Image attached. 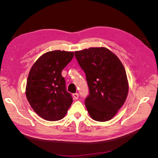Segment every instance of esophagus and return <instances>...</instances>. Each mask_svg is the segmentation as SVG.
Returning a JSON list of instances; mask_svg holds the SVG:
<instances>
[{"label":"esophagus","mask_w":158,"mask_h":158,"mask_svg":"<svg viewBox=\"0 0 158 158\" xmlns=\"http://www.w3.org/2000/svg\"><path fill=\"white\" fill-rule=\"evenodd\" d=\"M73 97L75 99H78V97H79V94L78 93H75V94H73Z\"/></svg>","instance_id":"obj_1"}]
</instances>
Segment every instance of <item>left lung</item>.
Masks as SVG:
<instances>
[{
	"label": "left lung",
	"instance_id": "obj_1",
	"mask_svg": "<svg viewBox=\"0 0 158 158\" xmlns=\"http://www.w3.org/2000/svg\"><path fill=\"white\" fill-rule=\"evenodd\" d=\"M74 55L85 74L89 94L85 105L90 117L100 122L110 120L123 106L128 92L122 63L105 47L75 51Z\"/></svg>",
	"mask_w": 158,
	"mask_h": 158
}]
</instances>
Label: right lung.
<instances>
[{
  "mask_svg": "<svg viewBox=\"0 0 158 158\" xmlns=\"http://www.w3.org/2000/svg\"><path fill=\"white\" fill-rule=\"evenodd\" d=\"M73 56V52H47L37 59L30 71L26 89L27 101L38 115L47 121L60 120L73 103L61 73Z\"/></svg>",
  "mask_w": 158,
  "mask_h": 158,
  "instance_id": "obj_1",
  "label": "right lung"
}]
</instances>
